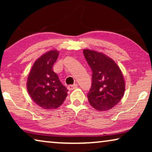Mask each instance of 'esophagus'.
Masks as SVG:
<instances>
[{"instance_id": "obj_1", "label": "esophagus", "mask_w": 152, "mask_h": 152, "mask_svg": "<svg viewBox=\"0 0 152 152\" xmlns=\"http://www.w3.org/2000/svg\"><path fill=\"white\" fill-rule=\"evenodd\" d=\"M77 87H78L77 84H75L73 85H69V86H68V89L69 91H72V90H74V89H75V88H77Z\"/></svg>"}]
</instances>
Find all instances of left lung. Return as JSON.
I'll list each match as a JSON object with an SVG mask.
<instances>
[{"label":"left lung","mask_w":152,"mask_h":152,"mask_svg":"<svg viewBox=\"0 0 152 152\" xmlns=\"http://www.w3.org/2000/svg\"><path fill=\"white\" fill-rule=\"evenodd\" d=\"M83 53L92 70V85L87 95L90 104L97 111H107L120 101L125 82L117 64L104 54L84 49Z\"/></svg>","instance_id":"8db88e82"}]
</instances>
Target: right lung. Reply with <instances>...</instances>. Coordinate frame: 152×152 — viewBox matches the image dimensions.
<instances>
[{
	"mask_svg": "<svg viewBox=\"0 0 152 152\" xmlns=\"http://www.w3.org/2000/svg\"><path fill=\"white\" fill-rule=\"evenodd\" d=\"M58 56L59 52L56 50L41 56L33 64L27 81L31 98L44 109H57L63 104L68 94V89L53 70Z\"/></svg>",
	"mask_w": 152,
	"mask_h": 152,
	"instance_id": "1",
	"label": "right lung"
}]
</instances>
